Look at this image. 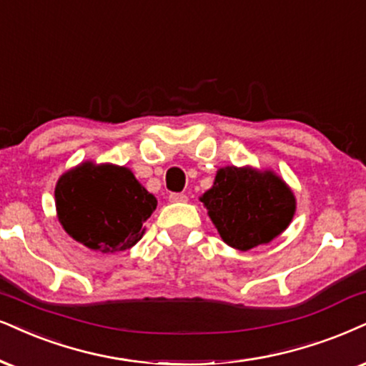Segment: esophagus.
<instances>
[{
	"label": "esophagus",
	"instance_id": "esophagus-1",
	"mask_svg": "<svg viewBox=\"0 0 366 366\" xmlns=\"http://www.w3.org/2000/svg\"><path fill=\"white\" fill-rule=\"evenodd\" d=\"M169 201L170 202H186L187 201V196L184 192H170Z\"/></svg>",
	"mask_w": 366,
	"mask_h": 366
}]
</instances>
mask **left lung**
<instances>
[{
    "mask_svg": "<svg viewBox=\"0 0 366 366\" xmlns=\"http://www.w3.org/2000/svg\"><path fill=\"white\" fill-rule=\"evenodd\" d=\"M201 201L223 242L242 252L279 237L295 211V197L284 180L252 169H219Z\"/></svg>",
    "mask_w": 366,
    "mask_h": 366,
    "instance_id": "left-lung-1",
    "label": "left lung"
}]
</instances>
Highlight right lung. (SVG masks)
I'll return each instance as SVG.
<instances>
[{"label": "right lung", "instance_id": "right-lung-1", "mask_svg": "<svg viewBox=\"0 0 366 366\" xmlns=\"http://www.w3.org/2000/svg\"><path fill=\"white\" fill-rule=\"evenodd\" d=\"M55 207L60 224L76 242L114 253L142 239L157 199L128 169L86 162L59 179Z\"/></svg>", "mask_w": 366, "mask_h": 366}]
</instances>
